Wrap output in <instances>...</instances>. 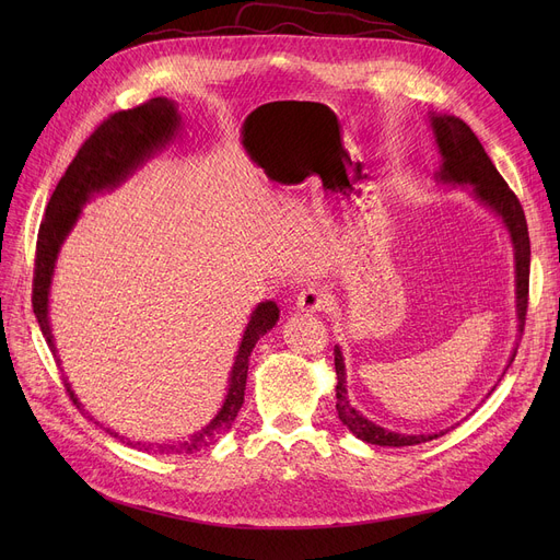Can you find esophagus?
<instances>
[{"label": "esophagus", "instance_id": "esophagus-1", "mask_svg": "<svg viewBox=\"0 0 560 560\" xmlns=\"http://www.w3.org/2000/svg\"><path fill=\"white\" fill-rule=\"evenodd\" d=\"M331 304V292L325 285H308L298 295V308L306 313L325 311Z\"/></svg>", "mask_w": 560, "mask_h": 560}]
</instances>
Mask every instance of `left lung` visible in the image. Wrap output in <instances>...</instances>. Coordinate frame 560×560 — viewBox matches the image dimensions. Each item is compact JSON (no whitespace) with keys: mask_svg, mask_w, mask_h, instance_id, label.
Here are the masks:
<instances>
[{"mask_svg":"<svg viewBox=\"0 0 560 560\" xmlns=\"http://www.w3.org/2000/svg\"><path fill=\"white\" fill-rule=\"evenodd\" d=\"M431 127L438 142L440 156H443V165L440 172H435V179L440 184L450 186H469L472 195L488 206V209L504 222V226L511 233L513 252H515V295H517V331L522 336L524 322H526V306H528V268H532V243H528V229L526 218L522 211V203L515 197V192L504 182V176L497 172L490 156L486 154L483 144L475 136L463 120L454 115H431ZM517 349H513V357L509 365L513 363ZM334 361H336V410L340 422L361 438L363 443L378 445V447H410L427 443V440L445 435L450 429L438 431V433H420V435H406L390 429L378 427L370 422L363 413L349 404L347 397V376H345V361L342 351L336 345L334 349ZM490 395V393H488ZM454 429V427H452Z\"/></svg>","mask_w":560,"mask_h":560,"instance_id":"left-lung-1","label":"left lung"}]
</instances>
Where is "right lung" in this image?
<instances>
[{
    "label": "right lung",
    "instance_id": "right-lung-1",
    "mask_svg": "<svg viewBox=\"0 0 560 560\" xmlns=\"http://www.w3.org/2000/svg\"><path fill=\"white\" fill-rule=\"evenodd\" d=\"M179 125H182V115L176 113V104L165 97H154L136 108L113 113L108 120H104L91 133V138L81 144L74 161L68 165L61 182H58L38 231L34 298H32L40 331L49 349L54 351V357H56V347H54V336L49 327V285H51V275H54L58 252H61L63 241L77 224L81 215V206L95 192L120 186L138 165H142L156 150H161V147H165L174 138V133L179 131ZM277 319H279V308L275 302H260L254 308L249 325L243 334L238 354H235V363L231 368L229 393L222 408L209 424L199 429L197 433L188 435L186 440H174V443H140L138 440L136 443V440H129L108 427H102L100 422L95 424H100L108 435L120 440V443L133 450H142L147 454L150 452L197 454V452H203L206 447L215 445L222 438V433L231 429L235 416H238V410L245 401V384H247L252 349L277 325ZM66 388L72 401L77 404V408H81L68 381H66Z\"/></svg>",
    "mask_w": 560,
    "mask_h": 560
}]
</instances>
